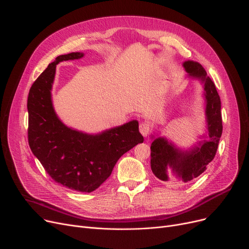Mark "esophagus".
Here are the masks:
<instances>
[{
	"label": "esophagus",
	"mask_w": 249,
	"mask_h": 249,
	"mask_svg": "<svg viewBox=\"0 0 249 249\" xmlns=\"http://www.w3.org/2000/svg\"><path fill=\"white\" fill-rule=\"evenodd\" d=\"M139 131H140V133H141L142 136L146 137V136L149 134V132H150L149 125H148L147 123H145V122H141V123L139 124Z\"/></svg>",
	"instance_id": "esophagus-1"
}]
</instances>
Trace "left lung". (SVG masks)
<instances>
[{
  "instance_id": "1",
  "label": "left lung",
  "mask_w": 249,
  "mask_h": 249,
  "mask_svg": "<svg viewBox=\"0 0 249 249\" xmlns=\"http://www.w3.org/2000/svg\"><path fill=\"white\" fill-rule=\"evenodd\" d=\"M182 67L190 77L198 78L203 84L208 136L203 135V140L187 150L180 149L165 137L151 136V171L156 178L164 181L169 179L168 172L185 182L204 173L207 165L215 158L223 129L220 97L214 83L207 76L205 69L199 62L193 60L185 61ZM168 169L171 171H168Z\"/></svg>"
}]
</instances>
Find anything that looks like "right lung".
I'll use <instances>...</instances> for the list:
<instances>
[{
	"label": "right lung",
	"instance_id": "1",
	"mask_svg": "<svg viewBox=\"0 0 249 249\" xmlns=\"http://www.w3.org/2000/svg\"><path fill=\"white\" fill-rule=\"evenodd\" d=\"M83 52L59 55L33 83L28 95V141L46 173L72 191L90 193L112 174L121 156L143 142L138 121L132 120L98 134L64 125L51 100L56 64L80 59Z\"/></svg>",
	"mask_w": 249,
	"mask_h": 249
}]
</instances>
